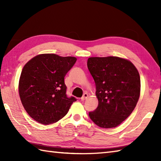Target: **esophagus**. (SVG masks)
<instances>
[{"label": "esophagus", "instance_id": "esophagus-1", "mask_svg": "<svg viewBox=\"0 0 161 161\" xmlns=\"http://www.w3.org/2000/svg\"><path fill=\"white\" fill-rule=\"evenodd\" d=\"M87 97H88V94H87L86 93H84V94L83 95V96L81 97V101H84Z\"/></svg>", "mask_w": 161, "mask_h": 161}]
</instances>
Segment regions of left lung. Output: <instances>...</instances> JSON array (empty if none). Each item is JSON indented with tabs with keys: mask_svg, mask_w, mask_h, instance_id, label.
<instances>
[{
	"mask_svg": "<svg viewBox=\"0 0 161 161\" xmlns=\"http://www.w3.org/2000/svg\"><path fill=\"white\" fill-rule=\"evenodd\" d=\"M87 66L98 99L97 108L88 115L100 127H115L131 115L138 101V71L131 61L117 57H90Z\"/></svg>",
	"mask_w": 161,
	"mask_h": 161,
	"instance_id": "8db88e82",
	"label": "left lung"
}]
</instances>
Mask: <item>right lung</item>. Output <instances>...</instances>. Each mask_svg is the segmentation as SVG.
<instances>
[{
  "label": "right lung",
  "mask_w": 161,
  "mask_h": 161,
  "mask_svg": "<svg viewBox=\"0 0 161 161\" xmlns=\"http://www.w3.org/2000/svg\"><path fill=\"white\" fill-rule=\"evenodd\" d=\"M77 59L54 54H42L23 67L19 80L20 100L28 115L43 125L57 122L77 100L68 97L64 77Z\"/></svg>",
  "instance_id": "1"
}]
</instances>
